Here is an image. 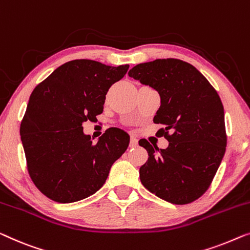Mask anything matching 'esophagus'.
I'll list each match as a JSON object with an SVG mask.
<instances>
[{
  "label": "esophagus",
  "mask_w": 250,
  "mask_h": 250,
  "mask_svg": "<svg viewBox=\"0 0 250 250\" xmlns=\"http://www.w3.org/2000/svg\"><path fill=\"white\" fill-rule=\"evenodd\" d=\"M129 146H131V147H136L137 146V139H136V137H134V136L131 137V142H129Z\"/></svg>",
  "instance_id": "obj_1"
}]
</instances>
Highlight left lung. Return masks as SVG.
<instances>
[{
	"instance_id": "1",
	"label": "left lung",
	"mask_w": 250,
	"mask_h": 250,
	"mask_svg": "<svg viewBox=\"0 0 250 250\" xmlns=\"http://www.w3.org/2000/svg\"><path fill=\"white\" fill-rule=\"evenodd\" d=\"M128 75L160 95L153 122L165 126L157 134L169 142L167 149L139 142L149 154L141 183L169 203H191L208 190L226 152L221 99L196 67L177 59L137 64Z\"/></svg>"
}]
</instances>
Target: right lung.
<instances>
[{
    "mask_svg": "<svg viewBox=\"0 0 250 250\" xmlns=\"http://www.w3.org/2000/svg\"><path fill=\"white\" fill-rule=\"evenodd\" d=\"M128 67L70 61L32 91L20 135L30 178L50 200L72 203L95 194L127 149L129 136L122 129H107L92 143L82 124L103 113L108 90Z\"/></svg>",
    "mask_w": 250,
    "mask_h": 250,
    "instance_id": "add662e5",
    "label": "right lung"
}]
</instances>
